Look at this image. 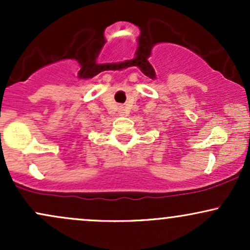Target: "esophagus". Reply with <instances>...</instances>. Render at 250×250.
I'll return each mask as SVG.
<instances>
[{
  "label": "esophagus",
  "instance_id": "34e87169",
  "mask_svg": "<svg viewBox=\"0 0 250 250\" xmlns=\"http://www.w3.org/2000/svg\"><path fill=\"white\" fill-rule=\"evenodd\" d=\"M120 110H121V111H122V108H121V109H120Z\"/></svg>",
  "mask_w": 250,
  "mask_h": 250
}]
</instances>
